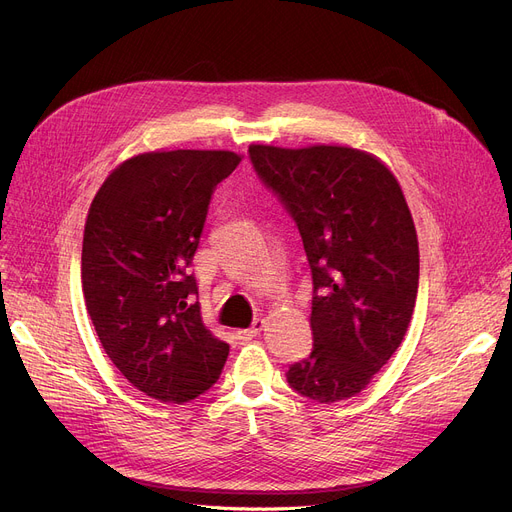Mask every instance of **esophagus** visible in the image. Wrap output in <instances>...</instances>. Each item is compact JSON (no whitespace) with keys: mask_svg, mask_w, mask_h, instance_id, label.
<instances>
[{"mask_svg":"<svg viewBox=\"0 0 512 512\" xmlns=\"http://www.w3.org/2000/svg\"><path fill=\"white\" fill-rule=\"evenodd\" d=\"M263 326H265V321H263V319H255L251 328H247V330H240V332H238V338H240V340H253L255 336H259V334H261Z\"/></svg>","mask_w":512,"mask_h":512,"instance_id":"1","label":"esophagus"}]
</instances>
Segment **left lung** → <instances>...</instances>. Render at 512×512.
Here are the masks:
<instances>
[{"mask_svg": "<svg viewBox=\"0 0 512 512\" xmlns=\"http://www.w3.org/2000/svg\"><path fill=\"white\" fill-rule=\"evenodd\" d=\"M249 153L297 222L313 276V351L288 369V384L326 405L357 396L415 309L419 245L407 199L384 161L355 147L253 143Z\"/></svg>", "mask_w": 512, "mask_h": 512, "instance_id": "8db88e82", "label": "left lung"}]
</instances>
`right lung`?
Listing matches in <instances>:
<instances>
[{
  "instance_id": "right-lung-1",
  "label": "right lung",
  "mask_w": 512,
  "mask_h": 512,
  "mask_svg": "<svg viewBox=\"0 0 512 512\" xmlns=\"http://www.w3.org/2000/svg\"><path fill=\"white\" fill-rule=\"evenodd\" d=\"M242 155H132L103 180L83 238V294L105 355L147 396L182 405L218 382L230 346L205 328L193 263L213 188Z\"/></svg>"
}]
</instances>
